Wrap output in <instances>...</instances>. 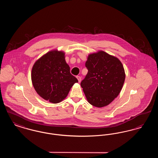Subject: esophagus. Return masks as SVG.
I'll list each match as a JSON object with an SVG mask.
<instances>
[{"instance_id": "esophagus-1", "label": "esophagus", "mask_w": 158, "mask_h": 158, "mask_svg": "<svg viewBox=\"0 0 158 158\" xmlns=\"http://www.w3.org/2000/svg\"><path fill=\"white\" fill-rule=\"evenodd\" d=\"M76 78L77 79V80H78V81H79V82H81V76H76Z\"/></svg>"}]
</instances>
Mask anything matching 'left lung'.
Wrapping results in <instances>:
<instances>
[{
    "mask_svg": "<svg viewBox=\"0 0 158 158\" xmlns=\"http://www.w3.org/2000/svg\"><path fill=\"white\" fill-rule=\"evenodd\" d=\"M88 72L81 83L88 102L101 108L119 95L125 81V72L118 58L103 51L90 54L85 63Z\"/></svg>",
    "mask_w": 158,
    "mask_h": 158,
    "instance_id": "left-lung-1",
    "label": "left lung"
}]
</instances>
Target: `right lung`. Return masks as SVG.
<instances>
[{"instance_id": "1", "label": "right lung", "mask_w": 158, "mask_h": 158, "mask_svg": "<svg viewBox=\"0 0 158 158\" xmlns=\"http://www.w3.org/2000/svg\"><path fill=\"white\" fill-rule=\"evenodd\" d=\"M31 80L38 94L53 104L66 98L72 86L78 82L70 72L64 53L56 50L46 53L35 62Z\"/></svg>"}]
</instances>
